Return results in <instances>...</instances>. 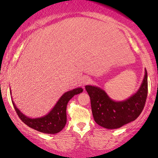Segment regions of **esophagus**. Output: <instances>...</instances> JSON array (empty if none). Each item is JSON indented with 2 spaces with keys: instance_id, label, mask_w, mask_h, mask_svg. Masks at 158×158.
Segmentation results:
<instances>
[{
  "instance_id": "1",
  "label": "esophagus",
  "mask_w": 158,
  "mask_h": 158,
  "mask_svg": "<svg viewBox=\"0 0 158 158\" xmlns=\"http://www.w3.org/2000/svg\"><path fill=\"white\" fill-rule=\"evenodd\" d=\"M90 81H91V80H90V77H83V81H82V83H83V85H87V84L90 83Z\"/></svg>"
}]
</instances>
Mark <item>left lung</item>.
Listing matches in <instances>:
<instances>
[{
  "mask_svg": "<svg viewBox=\"0 0 158 158\" xmlns=\"http://www.w3.org/2000/svg\"><path fill=\"white\" fill-rule=\"evenodd\" d=\"M94 118L99 126L114 129L133 122L142 113L148 96V73L137 92L122 101H115L99 87L86 85Z\"/></svg>",
  "mask_w": 158,
  "mask_h": 158,
  "instance_id": "left-lung-1",
  "label": "left lung"
}]
</instances>
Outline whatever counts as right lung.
<instances>
[{
  "instance_id": "right-lung-1",
  "label": "right lung",
  "mask_w": 158,
  "mask_h": 158,
  "mask_svg": "<svg viewBox=\"0 0 158 158\" xmlns=\"http://www.w3.org/2000/svg\"><path fill=\"white\" fill-rule=\"evenodd\" d=\"M83 91V89L82 88H77L64 93L48 114L42 117L34 118L27 117L16 107L13 100L12 103L19 117L28 127L40 132L54 135L60 132L65 126L67 122L66 109L68 101L75 95L81 94Z\"/></svg>"
}]
</instances>
